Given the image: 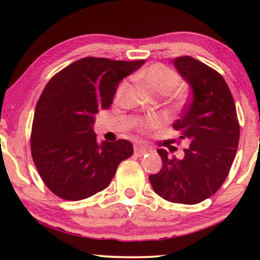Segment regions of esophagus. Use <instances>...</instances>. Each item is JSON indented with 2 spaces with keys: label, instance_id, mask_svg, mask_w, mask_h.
<instances>
[{
  "label": "esophagus",
  "instance_id": "obj_1",
  "mask_svg": "<svg viewBox=\"0 0 260 260\" xmlns=\"http://www.w3.org/2000/svg\"><path fill=\"white\" fill-rule=\"evenodd\" d=\"M149 150H150V148L143 146V144L139 143L134 146V153L136 156H142V155H144V153H147Z\"/></svg>",
  "mask_w": 260,
  "mask_h": 260
}]
</instances>
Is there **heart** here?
I'll use <instances>...</instances> for the list:
<instances>
[{"instance_id":"1","label":"heart","mask_w":260,"mask_h":260,"mask_svg":"<svg viewBox=\"0 0 260 260\" xmlns=\"http://www.w3.org/2000/svg\"><path fill=\"white\" fill-rule=\"evenodd\" d=\"M136 79L139 82L147 88L153 94H169L173 90L179 83V77L172 70L162 67V65H152L146 70L136 74ZM161 120L159 118H150L140 122V127L142 129L155 128L160 125Z\"/></svg>"}]
</instances>
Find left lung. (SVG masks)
I'll list each match as a JSON object with an SVG mask.
<instances>
[{"label": "left lung", "instance_id": "8db88e82", "mask_svg": "<svg viewBox=\"0 0 260 260\" xmlns=\"http://www.w3.org/2000/svg\"><path fill=\"white\" fill-rule=\"evenodd\" d=\"M173 65L190 88V99L173 128L190 144L180 158L158 149L162 166L149 181L166 201L197 204L226 180L239 147L240 126L230 88L217 71L190 56L177 57Z\"/></svg>", "mask_w": 260, "mask_h": 260}]
</instances>
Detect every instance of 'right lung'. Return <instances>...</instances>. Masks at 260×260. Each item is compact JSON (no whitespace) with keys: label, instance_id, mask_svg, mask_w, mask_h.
Masks as SVG:
<instances>
[{"label":"right lung","instance_id":"obj_1","mask_svg":"<svg viewBox=\"0 0 260 260\" xmlns=\"http://www.w3.org/2000/svg\"><path fill=\"white\" fill-rule=\"evenodd\" d=\"M144 63L85 57L47 83L35 108L30 150L42 181L55 195L68 201L95 195L132 156L129 141L96 140L95 116L110 108L122 79Z\"/></svg>","mask_w":260,"mask_h":260}]
</instances>
